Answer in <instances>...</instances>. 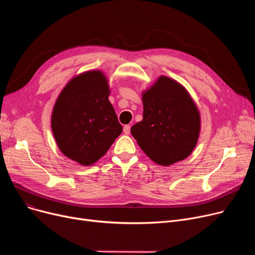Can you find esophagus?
<instances>
[{
    "label": "esophagus",
    "instance_id": "34e87169",
    "mask_svg": "<svg viewBox=\"0 0 255 255\" xmlns=\"http://www.w3.org/2000/svg\"><path fill=\"white\" fill-rule=\"evenodd\" d=\"M123 131H124L125 134H129V133H130V126L129 125H125L124 128H123Z\"/></svg>",
    "mask_w": 255,
    "mask_h": 255
}]
</instances>
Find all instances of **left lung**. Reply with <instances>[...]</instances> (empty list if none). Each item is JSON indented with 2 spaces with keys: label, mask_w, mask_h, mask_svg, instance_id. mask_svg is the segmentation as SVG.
Instances as JSON below:
<instances>
[{
  "label": "left lung",
  "mask_w": 255,
  "mask_h": 255,
  "mask_svg": "<svg viewBox=\"0 0 255 255\" xmlns=\"http://www.w3.org/2000/svg\"><path fill=\"white\" fill-rule=\"evenodd\" d=\"M142 121L131 134L151 160L168 166L188 157L200 133V113L190 94L177 80L161 75L141 94Z\"/></svg>",
  "instance_id": "1"
}]
</instances>
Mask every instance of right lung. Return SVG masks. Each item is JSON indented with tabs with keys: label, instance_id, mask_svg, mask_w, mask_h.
<instances>
[{
	"label": "right lung",
	"instance_id": "add662e5",
	"mask_svg": "<svg viewBox=\"0 0 255 255\" xmlns=\"http://www.w3.org/2000/svg\"><path fill=\"white\" fill-rule=\"evenodd\" d=\"M110 94L105 74L89 70L72 77L53 105V137L60 151L80 165L97 162L123 131Z\"/></svg>",
	"mask_w": 255,
	"mask_h": 255
}]
</instances>
